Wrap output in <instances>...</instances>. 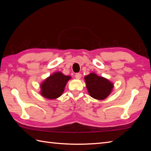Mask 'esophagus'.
<instances>
[{
    "label": "esophagus",
    "instance_id": "1",
    "mask_svg": "<svg viewBox=\"0 0 151 151\" xmlns=\"http://www.w3.org/2000/svg\"><path fill=\"white\" fill-rule=\"evenodd\" d=\"M81 76H82V75L81 73H76V75H75V78H77V79H80L81 78Z\"/></svg>",
    "mask_w": 151,
    "mask_h": 151
}]
</instances>
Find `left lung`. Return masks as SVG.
Listing matches in <instances>:
<instances>
[{
	"label": "left lung",
	"instance_id": "8db88e82",
	"mask_svg": "<svg viewBox=\"0 0 151 151\" xmlns=\"http://www.w3.org/2000/svg\"><path fill=\"white\" fill-rule=\"evenodd\" d=\"M86 88L91 97L97 100H103L110 94L114 86L106 78L90 73L85 76Z\"/></svg>",
	"mask_w": 151,
	"mask_h": 151
}]
</instances>
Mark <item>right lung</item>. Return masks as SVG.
<instances>
[{
	"label": "right lung",
	"mask_w": 151,
	"mask_h": 151,
	"mask_svg": "<svg viewBox=\"0 0 151 151\" xmlns=\"http://www.w3.org/2000/svg\"><path fill=\"white\" fill-rule=\"evenodd\" d=\"M69 76L64 75L62 73H55L48 77L41 85V94L44 97L54 99L62 95Z\"/></svg>",
	"instance_id": "1"
}]
</instances>
